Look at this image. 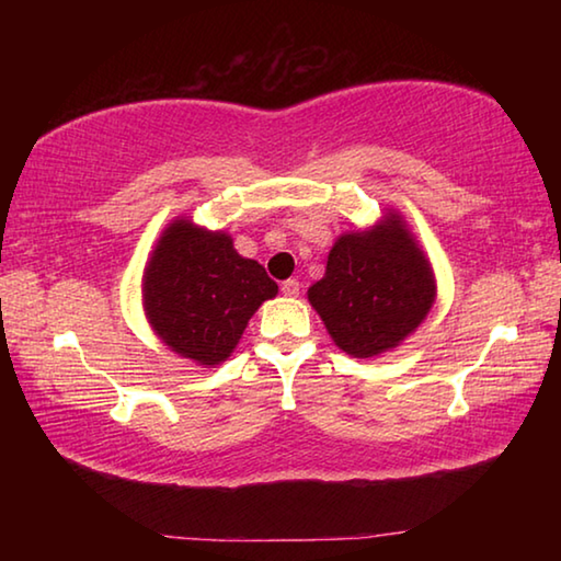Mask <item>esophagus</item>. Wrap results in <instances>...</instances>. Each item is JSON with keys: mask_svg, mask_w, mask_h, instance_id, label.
Returning a JSON list of instances; mask_svg holds the SVG:
<instances>
[{"mask_svg": "<svg viewBox=\"0 0 561 561\" xmlns=\"http://www.w3.org/2000/svg\"><path fill=\"white\" fill-rule=\"evenodd\" d=\"M299 289H301V284L297 279L282 282V294H284V297H297Z\"/></svg>", "mask_w": 561, "mask_h": 561, "instance_id": "1", "label": "esophagus"}]
</instances>
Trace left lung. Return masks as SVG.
<instances>
[{
    "mask_svg": "<svg viewBox=\"0 0 561 561\" xmlns=\"http://www.w3.org/2000/svg\"><path fill=\"white\" fill-rule=\"evenodd\" d=\"M433 297L431 264L398 217L371 232L341 237L324 279L309 287L331 339L358 358L401 344L428 314Z\"/></svg>",
    "mask_w": 561,
    "mask_h": 561,
    "instance_id": "obj_1",
    "label": "left lung"
}]
</instances>
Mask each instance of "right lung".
I'll return each instance as SVG.
<instances>
[{"label":"right lung","instance_id":"obj_1","mask_svg":"<svg viewBox=\"0 0 561 561\" xmlns=\"http://www.w3.org/2000/svg\"><path fill=\"white\" fill-rule=\"evenodd\" d=\"M277 282L260 262L237 254L222 232L175 220L160 237L144 277V304L156 334L180 356L215 366L232 354L247 321Z\"/></svg>","mask_w":561,"mask_h":561}]
</instances>
